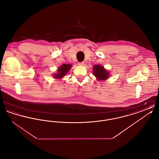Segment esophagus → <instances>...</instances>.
I'll return each mask as SVG.
<instances>
[{
	"instance_id": "esophagus-1",
	"label": "esophagus",
	"mask_w": 159,
	"mask_h": 159,
	"mask_svg": "<svg viewBox=\"0 0 159 159\" xmlns=\"http://www.w3.org/2000/svg\"><path fill=\"white\" fill-rule=\"evenodd\" d=\"M78 65L79 66H84V62H78Z\"/></svg>"
}]
</instances>
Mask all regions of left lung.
Masks as SVG:
<instances>
[{
    "instance_id": "obj_1",
    "label": "left lung",
    "mask_w": 159,
    "mask_h": 159,
    "mask_svg": "<svg viewBox=\"0 0 159 159\" xmlns=\"http://www.w3.org/2000/svg\"><path fill=\"white\" fill-rule=\"evenodd\" d=\"M93 75L95 76L99 80H104L108 77V72L103 67L96 65L93 66Z\"/></svg>"
}]
</instances>
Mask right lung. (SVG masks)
<instances>
[{"instance_id":"add662e5","label":"right lung","mask_w":159,"mask_h":159,"mask_svg":"<svg viewBox=\"0 0 159 159\" xmlns=\"http://www.w3.org/2000/svg\"><path fill=\"white\" fill-rule=\"evenodd\" d=\"M71 64H64L58 70V73L55 74V75H54L55 77H56L57 79L62 78V77H64L68 73V71L71 68Z\"/></svg>"}]
</instances>
